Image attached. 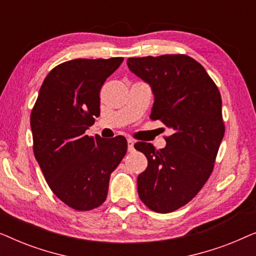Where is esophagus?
Returning <instances> with one entry per match:
<instances>
[{
	"instance_id": "esophagus-1",
	"label": "esophagus",
	"mask_w": 256,
	"mask_h": 256,
	"mask_svg": "<svg viewBox=\"0 0 256 256\" xmlns=\"http://www.w3.org/2000/svg\"><path fill=\"white\" fill-rule=\"evenodd\" d=\"M127 143H128V152H132V150H134L135 141H134V140H132V138H128Z\"/></svg>"
}]
</instances>
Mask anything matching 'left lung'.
<instances>
[{"label":"left lung","instance_id":"1","mask_svg":"<svg viewBox=\"0 0 256 256\" xmlns=\"http://www.w3.org/2000/svg\"><path fill=\"white\" fill-rule=\"evenodd\" d=\"M130 71L152 87L150 118L172 129L166 146L135 148L148 160L138 192L152 211L169 213L188 204L211 174L225 134L222 96L205 68L185 54L128 58Z\"/></svg>","mask_w":256,"mask_h":256}]
</instances>
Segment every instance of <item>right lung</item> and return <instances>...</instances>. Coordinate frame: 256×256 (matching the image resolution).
<instances>
[{"label":"right lung","mask_w":256,"mask_h":256,"mask_svg":"<svg viewBox=\"0 0 256 256\" xmlns=\"http://www.w3.org/2000/svg\"><path fill=\"white\" fill-rule=\"evenodd\" d=\"M124 58L74 59L44 79L31 112L34 154L62 202L90 211L106 200L110 174L127 152L124 136L85 135L100 115V90Z\"/></svg>","instance_id":"right-lung-1"}]
</instances>
